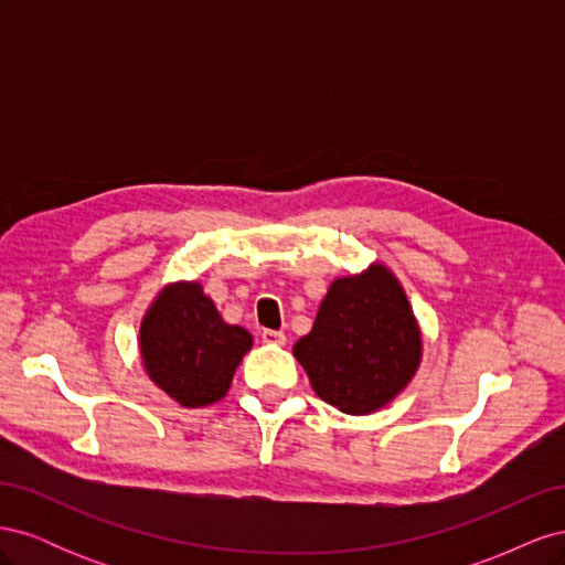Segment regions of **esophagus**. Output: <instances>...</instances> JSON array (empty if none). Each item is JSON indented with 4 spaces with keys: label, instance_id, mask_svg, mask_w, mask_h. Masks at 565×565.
<instances>
[{
    "label": "esophagus",
    "instance_id": "34e87169",
    "mask_svg": "<svg viewBox=\"0 0 565 565\" xmlns=\"http://www.w3.org/2000/svg\"><path fill=\"white\" fill-rule=\"evenodd\" d=\"M262 339H264V344H270V347H285V341H287L285 334L276 332V330H264Z\"/></svg>",
    "mask_w": 565,
    "mask_h": 565
}]
</instances>
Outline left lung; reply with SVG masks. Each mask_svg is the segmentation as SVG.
<instances>
[{
    "label": "left lung",
    "instance_id": "left-lung-1",
    "mask_svg": "<svg viewBox=\"0 0 565 565\" xmlns=\"http://www.w3.org/2000/svg\"><path fill=\"white\" fill-rule=\"evenodd\" d=\"M422 351L405 289L380 262L334 278L311 332L292 349L316 396L347 415L386 407L413 382Z\"/></svg>",
    "mask_w": 565,
    "mask_h": 565
}]
</instances>
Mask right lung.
<instances>
[{
    "mask_svg": "<svg viewBox=\"0 0 565 565\" xmlns=\"http://www.w3.org/2000/svg\"><path fill=\"white\" fill-rule=\"evenodd\" d=\"M252 344L245 328L221 318L198 280L164 285L139 328L148 380L181 407H204L224 398Z\"/></svg>",
    "mask_w": 565,
    "mask_h": 565,
    "instance_id": "obj_1",
    "label": "right lung"
}]
</instances>
